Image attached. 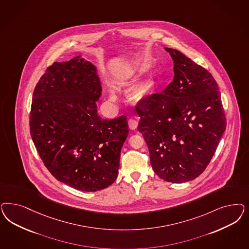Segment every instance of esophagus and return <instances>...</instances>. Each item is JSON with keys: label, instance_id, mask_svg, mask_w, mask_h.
Returning <instances> with one entry per match:
<instances>
[{"label": "esophagus", "instance_id": "34e87169", "mask_svg": "<svg viewBox=\"0 0 249 249\" xmlns=\"http://www.w3.org/2000/svg\"><path fill=\"white\" fill-rule=\"evenodd\" d=\"M137 125H138V123H137V121L136 119H134V118L129 119V128L131 129V130H136L137 128Z\"/></svg>", "mask_w": 249, "mask_h": 249}]
</instances>
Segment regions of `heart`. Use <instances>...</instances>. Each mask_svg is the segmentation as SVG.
Here are the masks:
<instances>
[{
  "label": "heart",
  "instance_id": "b5f03b06",
  "mask_svg": "<svg viewBox=\"0 0 249 249\" xmlns=\"http://www.w3.org/2000/svg\"><path fill=\"white\" fill-rule=\"evenodd\" d=\"M151 83L146 79H141L135 82L128 89V97L130 100L136 103H142L148 97L151 91ZM110 98L112 100L116 99V95L112 89H110Z\"/></svg>",
  "mask_w": 249,
  "mask_h": 249
}]
</instances>
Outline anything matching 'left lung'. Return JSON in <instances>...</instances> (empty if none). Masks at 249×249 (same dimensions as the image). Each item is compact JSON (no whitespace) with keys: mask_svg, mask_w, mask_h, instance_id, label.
Listing matches in <instances>:
<instances>
[{"mask_svg":"<svg viewBox=\"0 0 249 249\" xmlns=\"http://www.w3.org/2000/svg\"><path fill=\"white\" fill-rule=\"evenodd\" d=\"M174 79L137 108L155 173L182 183L200 176L216 151L226 118L213 75L173 48Z\"/></svg>","mask_w":249,"mask_h":249,"instance_id":"obj_1","label":"left lung"}]
</instances>
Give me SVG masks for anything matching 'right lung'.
Wrapping results in <instances>:
<instances>
[{
    "instance_id": "obj_1",
    "label": "right lung",
    "mask_w": 249,
    "mask_h": 249,
    "mask_svg": "<svg viewBox=\"0 0 249 249\" xmlns=\"http://www.w3.org/2000/svg\"><path fill=\"white\" fill-rule=\"evenodd\" d=\"M101 95L95 66L80 56L47 68L33 94L30 134L41 160L57 180L83 192L114 182L128 136L125 115H98Z\"/></svg>"
}]
</instances>
